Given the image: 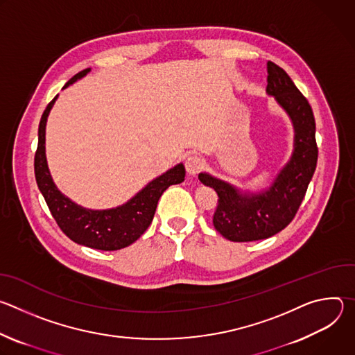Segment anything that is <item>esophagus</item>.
<instances>
[{
  "mask_svg": "<svg viewBox=\"0 0 355 355\" xmlns=\"http://www.w3.org/2000/svg\"><path fill=\"white\" fill-rule=\"evenodd\" d=\"M204 167H205V160L198 155H191L185 160V168L191 175L198 174Z\"/></svg>",
  "mask_w": 355,
  "mask_h": 355,
  "instance_id": "esophagus-1",
  "label": "esophagus"
}]
</instances>
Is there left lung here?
<instances>
[{
  "label": "left lung",
  "mask_w": 355,
  "mask_h": 355,
  "mask_svg": "<svg viewBox=\"0 0 355 355\" xmlns=\"http://www.w3.org/2000/svg\"><path fill=\"white\" fill-rule=\"evenodd\" d=\"M267 71V94L275 98L293 125L291 160L271 187L261 192H240L207 173L198 175L202 184L218 192L214 226L230 241L263 240L285 229L295 218L316 170V123L308 99L279 66L268 62Z\"/></svg>",
  "instance_id": "left-lung-1"
}]
</instances>
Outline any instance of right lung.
Returning <instances> with one entry per match:
<instances>
[{
	"label": "right lung",
	"mask_w": 355,
	"mask_h": 355,
	"mask_svg": "<svg viewBox=\"0 0 355 355\" xmlns=\"http://www.w3.org/2000/svg\"><path fill=\"white\" fill-rule=\"evenodd\" d=\"M88 71L89 69L80 71L73 78H70L63 88L84 77ZM56 99L58 95L50 101L40 118L37 132L39 140L35 153V177L46 204L59 227L74 243L104 251H114L128 247L136 241L150 226L157 208V202L163 192L170 185H175L184 181L185 167L181 163L177 164L163 175L150 181L126 204L112 209L94 211L74 204L71 199H69L58 189L52 175H50L46 162V122Z\"/></svg>",
	"instance_id": "right-lung-1"
}]
</instances>
